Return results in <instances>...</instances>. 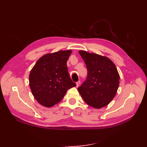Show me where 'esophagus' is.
<instances>
[{
  "label": "esophagus",
  "mask_w": 147,
  "mask_h": 147,
  "mask_svg": "<svg viewBox=\"0 0 147 147\" xmlns=\"http://www.w3.org/2000/svg\"><path fill=\"white\" fill-rule=\"evenodd\" d=\"M76 87L78 88V87L79 86H80V83H81V82H80V81H78V82H77L76 83Z\"/></svg>",
  "instance_id": "1"
}]
</instances>
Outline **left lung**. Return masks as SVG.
<instances>
[{"instance_id": "8db88e82", "label": "left lung", "mask_w": 147, "mask_h": 147, "mask_svg": "<svg viewBox=\"0 0 147 147\" xmlns=\"http://www.w3.org/2000/svg\"><path fill=\"white\" fill-rule=\"evenodd\" d=\"M87 68L86 79L78 91L87 104L95 109L107 106L114 98L119 75L111 59L93 53L79 51Z\"/></svg>"}]
</instances>
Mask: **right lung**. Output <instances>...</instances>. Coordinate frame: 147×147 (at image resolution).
Here are the masks:
<instances>
[{
    "label": "right lung",
    "mask_w": 147,
    "mask_h": 147,
    "mask_svg": "<svg viewBox=\"0 0 147 147\" xmlns=\"http://www.w3.org/2000/svg\"><path fill=\"white\" fill-rule=\"evenodd\" d=\"M71 52L67 50L43 55L30 71L29 83L32 94L44 107L57 104L67 90L76 85L70 78L67 67Z\"/></svg>",
    "instance_id": "obj_1"
}]
</instances>
